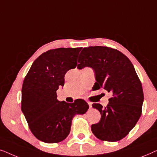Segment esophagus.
<instances>
[{
  "label": "esophagus",
  "mask_w": 157,
  "mask_h": 157,
  "mask_svg": "<svg viewBox=\"0 0 157 157\" xmlns=\"http://www.w3.org/2000/svg\"><path fill=\"white\" fill-rule=\"evenodd\" d=\"M87 103H88V104L89 105V107H90V108H91V107H92V103L89 102V101H87Z\"/></svg>",
  "instance_id": "1"
}]
</instances>
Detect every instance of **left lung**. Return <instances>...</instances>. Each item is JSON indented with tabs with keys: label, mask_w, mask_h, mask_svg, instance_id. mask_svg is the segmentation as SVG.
<instances>
[{
	"label": "left lung",
	"mask_w": 157,
	"mask_h": 157,
	"mask_svg": "<svg viewBox=\"0 0 157 157\" xmlns=\"http://www.w3.org/2000/svg\"><path fill=\"white\" fill-rule=\"evenodd\" d=\"M78 62V69L93 68L96 81L94 90L103 88L112 94L106 107L92 104L101 115L99 122L91 125L92 132L102 141L121 140L141 115L144 93L134 66L121 52L106 46L83 48Z\"/></svg>",
	"instance_id": "left-lung-1"
}]
</instances>
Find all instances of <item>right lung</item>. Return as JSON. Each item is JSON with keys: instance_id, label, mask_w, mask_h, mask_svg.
<instances>
[{"instance_id": "1", "label": "right lung", "mask_w": 157, "mask_h": 157, "mask_svg": "<svg viewBox=\"0 0 157 157\" xmlns=\"http://www.w3.org/2000/svg\"><path fill=\"white\" fill-rule=\"evenodd\" d=\"M81 48H59L42 53L23 81L21 110L33 134L45 143L64 140L74 116L84 114L89 108L81 98L72 104L57 100L56 91L63 86L66 73L76 68Z\"/></svg>"}]
</instances>
